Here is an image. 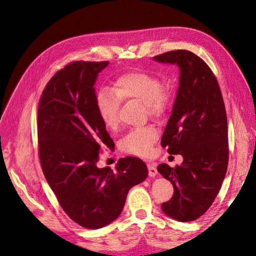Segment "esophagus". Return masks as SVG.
Returning a JSON list of instances; mask_svg holds the SVG:
<instances>
[{
	"label": "esophagus",
	"instance_id": "1",
	"mask_svg": "<svg viewBox=\"0 0 256 256\" xmlns=\"http://www.w3.org/2000/svg\"><path fill=\"white\" fill-rule=\"evenodd\" d=\"M147 168H148V174H150V178H154L156 174H158V170H156V166L154 165V164H152V163H148L147 164Z\"/></svg>",
	"mask_w": 256,
	"mask_h": 256
}]
</instances>
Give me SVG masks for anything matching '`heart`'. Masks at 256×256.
<instances>
[{
	"label": "heart",
	"instance_id": "1",
	"mask_svg": "<svg viewBox=\"0 0 256 256\" xmlns=\"http://www.w3.org/2000/svg\"><path fill=\"white\" fill-rule=\"evenodd\" d=\"M170 96V89L160 84L154 74L146 72H130L116 78L113 90L100 88L96 93V104L104 124L108 128H115L118 124L121 100L143 102L148 115L158 117L166 111ZM156 136V130L150 126L132 130L121 140L120 147L132 154L148 156Z\"/></svg>",
	"mask_w": 256,
	"mask_h": 256
}]
</instances>
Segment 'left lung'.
<instances>
[{
	"mask_svg": "<svg viewBox=\"0 0 256 256\" xmlns=\"http://www.w3.org/2000/svg\"><path fill=\"white\" fill-rule=\"evenodd\" d=\"M178 65V88L160 144L170 154H182L176 168L160 164L158 171L174 188L162 204L168 217L190 222L210 208L218 195L228 164L227 117L216 78L206 63L189 50L152 57Z\"/></svg>",
	"mask_w": 256,
	"mask_h": 256,
	"instance_id": "left-lung-1",
	"label": "left lung"
}]
</instances>
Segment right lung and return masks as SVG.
<instances>
[{"instance_id":"obj_1","label":"right lung","mask_w":256,"mask_h":256,"mask_svg":"<svg viewBox=\"0 0 256 256\" xmlns=\"http://www.w3.org/2000/svg\"><path fill=\"white\" fill-rule=\"evenodd\" d=\"M109 62L76 61L54 76L38 106L39 158L60 206L76 223L98 230L116 220L132 186L148 176L135 156L115 170L98 168L102 150H113L96 104V82Z\"/></svg>"}]
</instances>
